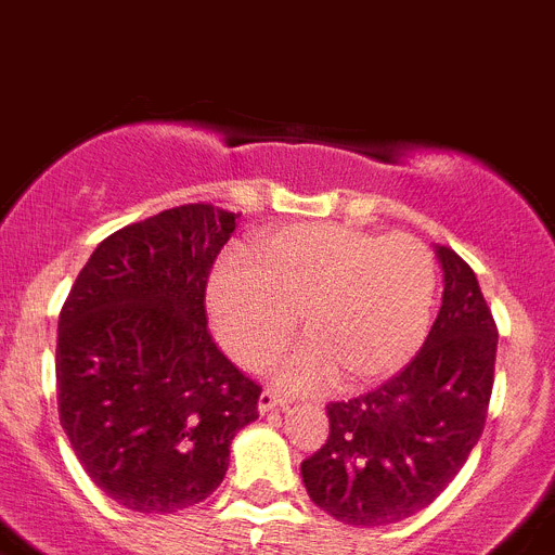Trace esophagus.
I'll use <instances>...</instances> for the list:
<instances>
[{"instance_id": "1", "label": "esophagus", "mask_w": 555, "mask_h": 555, "mask_svg": "<svg viewBox=\"0 0 555 555\" xmlns=\"http://www.w3.org/2000/svg\"><path fill=\"white\" fill-rule=\"evenodd\" d=\"M287 403V396L276 392V389H262V396H259V412H271V409L284 406Z\"/></svg>"}]
</instances>
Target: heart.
Masks as SVG:
<instances>
[{"label":"heart","mask_w":555,"mask_h":555,"mask_svg":"<svg viewBox=\"0 0 555 555\" xmlns=\"http://www.w3.org/2000/svg\"><path fill=\"white\" fill-rule=\"evenodd\" d=\"M437 262L421 237L346 223H293L227 254L207 289L218 339L246 367H262L296 332L307 334L279 364L289 387L337 376L364 387L401 371L431 323Z\"/></svg>","instance_id":"heart-1"}]
</instances>
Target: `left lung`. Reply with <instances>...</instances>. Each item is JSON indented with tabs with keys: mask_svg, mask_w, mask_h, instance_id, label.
Masks as SVG:
<instances>
[{
	"mask_svg": "<svg viewBox=\"0 0 555 555\" xmlns=\"http://www.w3.org/2000/svg\"><path fill=\"white\" fill-rule=\"evenodd\" d=\"M442 307L417 357L364 396L332 401L328 439L301 462L309 498L348 526H389L456 478L487 423L498 326L473 268L439 246Z\"/></svg>",
	"mask_w": 555,
	"mask_h": 555,
	"instance_id": "8db88e82",
	"label": "left lung"
}]
</instances>
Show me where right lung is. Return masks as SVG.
I'll return each mask as SVG.
<instances>
[{
    "mask_svg": "<svg viewBox=\"0 0 555 555\" xmlns=\"http://www.w3.org/2000/svg\"><path fill=\"white\" fill-rule=\"evenodd\" d=\"M182 204L99 243L60 309L57 409L85 473L141 514L196 506L221 487L259 387L207 328V279L234 232Z\"/></svg>",
    "mask_w": 555,
    "mask_h": 555,
    "instance_id": "right-lung-1",
    "label": "right lung"
}]
</instances>
